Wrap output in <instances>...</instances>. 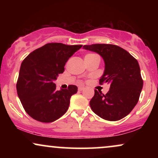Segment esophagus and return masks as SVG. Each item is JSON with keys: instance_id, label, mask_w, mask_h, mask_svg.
Wrapping results in <instances>:
<instances>
[{"instance_id": "1", "label": "esophagus", "mask_w": 158, "mask_h": 158, "mask_svg": "<svg viewBox=\"0 0 158 158\" xmlns=\"http://www.w3.org/2000/svg\"><path fill=\"white\" fill-rule=\"evenodd\" d=\"M78 90H79V91H82V90H85V88L84 87H79V88H78Z\"/></svg>"}]
</instances>
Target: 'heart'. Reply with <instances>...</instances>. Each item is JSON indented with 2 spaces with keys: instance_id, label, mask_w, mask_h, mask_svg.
Masks as SVG:
<instances>
[{
  "instance_id": "heart-1",
  "label": "heart",
  "mask_w": 158,
  "mask_h": 158,
  "mask_svg": "<svg viewBox=\"0 0 158 158\" xmlns=\"http://www.w3.org/2000/svg\"><path fill=\"white\" fill-rule=\"evenodd\" d=\"M89 55H90V54H88V55H86L85 56H89Z\"/></svg>"
}]
</instances>
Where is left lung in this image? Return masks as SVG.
Wrapping results in <instances>:
<instances>
[{"mask_svg":"<svg viewBox=\"0 0 158 158\" xmlns=\"http://www.w3.org/2000/svg\"><path fill=\"white\" fill-rule=\"evenodd\" d=\"M83 49L97 52L105 62L99 83H108L106 95L94 90L90 101L91 110L101 118L117 121L124 118L139 100L143 81L138 61L126 50L114 44L84 45Z\"/></svg>","mask_w":158,"mask_h":158,"instance_id":"obj_1","label":"left lung"}]
</instances>
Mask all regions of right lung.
<instances>
[{
  "label": "right lung",
  "instance_id": "add662e5",
  "mask_svg": "<svg viewBox=\"0 0 158 158\" xmlns=\"http://www.w3.org/2000/svg\"><path fill=\"white\" fill-rule=\"evenodd\" d=\"M82 45L49 43L36 49L22 61L16 88L21 104L32 118L51 123L66 113L76 85L57 90L53 81L64 70L69 58Z\"/></svg>",
  "mask_w": 158,
  "mask_h": 158
}]
</instances>
